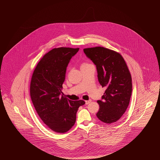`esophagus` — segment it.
Returning a JSON list of instances; mask_svg holds the SVG:
<instances>
[{
  "label": "esophagus",
  "mask_w": 160,
  "mask_h": 160,
  "mask_svg": "<svg viewBox=\"0 0 160 160\" xmlns=\"http://www.w3.org/2000/svg\"><path fill=\"white\" fill-rule=\"evenodd\" d=\"M91 101V99H89V100H88V101H85V103H86V105H88V104H89Z\"/></svg>",
  "instance_id": "obj_1"
}]
</instances>
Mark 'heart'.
Wrapping results in <instances>:
<instances>
[{"label": "heart", "mask_w": 160, "mask_h": 160, "mask_svg": "<svg viewBox=\"0 0 160 160\" xmlns=\"http://www.w3.org/2000/svg\"><path fill=\"white\" fill-rule=\"evenodd\" d=\"M84 64H86V63H83V64H82V65H84Z\"/></svg>", "instance_id": "heart-1"}]
</instances>
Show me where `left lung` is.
<instances>
[{
	"label": "left lung",
	"instance_id": "8db88e82",
	"mask_svg": "<svg viewBox=\"0 0 160 160\" xmlns=\"http://www.w3.org/2000/svg\"><path fill=\"white\" fill-rule=\"evenodd\" d=\"M84 53L96 65L98 79L106 90L97 116L102 122L118 121L129 105L132 93V78L127 65L121 54L102 47L83 49Z\"/></svg>",
	"mask_w": 160,
	"mask_h": 160
}]
</instances>
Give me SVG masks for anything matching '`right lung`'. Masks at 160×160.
<instances>
[{
    "instance_id": "add662e5",
    "label": "right lung",
    "mask_w": 160,
    "mask_h": 160,
    "mask_svg": "<svg viewBox=\"0 0 160 160\" xmlns=\"http://www.w3.org/2000/svg\"><path fill=\"white\" fill-rule=\"evenodd\" d=\"M79 48H55L41 59L34 69L30 86L31 99L41 120L52 130L64 133L76 120L83 100L71 101L61 95L67 67Z\"/></svg>"
}]
</instances>
